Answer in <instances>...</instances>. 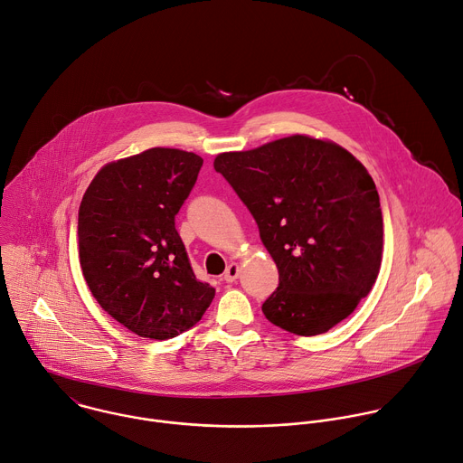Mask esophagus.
Returning a JSON list of instances; mask_svg holds the SVG:
<instances>
[{"label":"esophagus","instance_id":"obj_1","mask_svg":"<svg viewBox=\"0 0 463 463\" xmlns=\"http://www.w3.org/2000/svg\"><path fill=\"white\" fill-rule=\"evenodd\" d=\"M238 275H240V266H238V263H231V266H227V269L223 273V280L225 282H234L238 279Z\"/></svg>","mask_w":463,"mask_h":463}]
</instances>
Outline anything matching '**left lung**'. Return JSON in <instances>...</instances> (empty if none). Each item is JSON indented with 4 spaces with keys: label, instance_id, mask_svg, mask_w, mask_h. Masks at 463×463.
<instances>
[{
    "label": "left lung",
    "instance_id": "8db88e82",
    "mask_svg": "<svg viewBox=\"0 0 463 463\" xmlns=\"http://www.w3.org/2000/svg\"><path fill=\"white\" fill-rule=\"evenodd\" d=\"M214 168L279 268L266 318L302 337L345 320L370 293L383 258L379 194L366 168L343 146L307 136L220 154Z\"/></svg>",
    "mask_w": 463,
    "mask_h": 463
}]
</instances>
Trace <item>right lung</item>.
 <instances>
[{
  "label": "right lung",
  "mask_w": 463,
  "mask_h": 463,
  "mask_svg": "<svg viewBox=\"0 0 463 463\" xmlns=\"http://www.w3.org/2000/svg\"><path fill=\"white\" fill-rule=\"evenodd\" d=\"M202 165L192 152L150 148L102 166L82 197V275L100 307L139 337L166 341L186 332L214 298L175 231Z\"/></svg>",
  "instance_id": "right-lung-1"
}]
</instances>
